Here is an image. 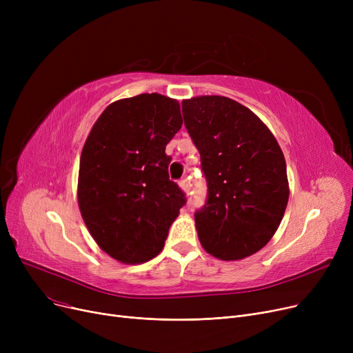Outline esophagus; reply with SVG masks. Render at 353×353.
I'll list each match as a JSON object with an SVG mask.
<instances>
[{
  "label": "esophagus",
  "mask_w": 353,
  "mask_h": 353,
  "mask_svg": "<svg viewBox=\"0 0 353 353\" xmlns=\"http://www.w3.org/2000/svg\"><path fill=\"white\" fill-rule=\"evenodd\" d=\"M179 186H180V189H181L183 192H189V184H188V180H186V179H181V180L179 181Z\"/></svg>",
  "instance_id": "obj_1"
}]
</instances>
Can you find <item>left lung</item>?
Instances as JSON below:
<instances>
[{
	"label": "left lung",
	"mask_w": 353,
	"mask_h": 353,
	"mask_svg": "<svg viewBox=\"0 0 353 353\" xmlns=\"http://www.w3.org/2000/svg\"><path fill=\"white\" fill-rule=\"evenodd\" d=\"M181 108L208 181L206 205L194 214L200 243L220 261L252 256L273 237L288 206L282 148L253 111L229 97H193Z\"/></svg>",
	"instance_id": "8db88e82"
}]
</instances>
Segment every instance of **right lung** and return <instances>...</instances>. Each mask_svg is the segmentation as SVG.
I'll use <instances>...</instances> for the list:
<instances>
[{
    "instance_id": "obj_1",
    "label": "right lung",
    "mask_w": 353,
    "mask_h": 353,
    "mask_svg": "<svg viewBox=\"0 0 353 353\" xmlns=\"http://www.w3.org/2000/svg\"><path fill=\"white\" fill-rule=\"evenodd\" d=\"M181 124L177 100L139 94L111 103L84 143L79 208L100 249L121 263L156 257L186 205L165 154Z\"/></svg>"
}]
</instances>
